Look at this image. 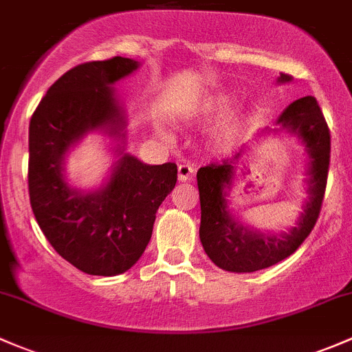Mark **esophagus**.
Listing matches in <instances>:
<instances>
[{
  "label": "esophagus",
  "instance_id": "1",
  "mask_svg": "<svg viewBox=\"0 0 352 352\" xmlns=\"http://www.w3.org/2000/svg\"><path fill=\"white\" fill-rule=\"evenodd\" d=\"M196 176V166L190 164V162H184V164H179L177 168V179L181 183H190V181H195Z\"/></svg>",
  "mask_w": 352,
  "mask_h": 352
}]
</instances>
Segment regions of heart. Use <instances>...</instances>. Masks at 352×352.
Here are the masks:
<instances>
[{
  "instance_id": "heart-1",
  "label": "heart",
  "mask_w": 352,
  "mask_h": 352,
  "mask_svg": "<svg viewBox=\"0 0 352 352\" xmlns=\"http://www.w3.org/2000/svg\"><path fill=\"white\" fill-rule=\"evenodd\" d=\"M236 104V96L232 92H214L211 96H208L205 100L199 102L198 107L192 111L191 119H195L196 122H211V120L220 119ZM248 124H250V116L247 112H233L232 116L226 117L225 120L218 126V129L214 131L213 139H211V146L214 151L221 154H228L232 151H235L238 146L241 144L245 138V132L248 129ZM157 131L161 132L164 138H168L169 132L164 126L157 127Z\"/></svg>"
}]
</instances>
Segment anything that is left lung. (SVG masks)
<instances>
[{"label": "left lung", "instance_id": "8db88e82", "mask_svg": "<svg viewBox=\"0 0 352 352\" xmlns=\"http://www.w3.org/2000/svg\"><path fill=\"white\" fill-rule=\"evenodd\" d=\"M289 82H292L290 75L280 74L277 78V84ZM275 124V129H263L233 157V161L210 164L199 169L196 175L201 203L199 240L211 262L226 272L250 274L282 262L300 247L319 218L331 161V134L322 111L314 97H302L292 102L278 116ZM282 130L296 135L306 149L308 199L294 226L287 232H262L243 226L235 219L226 198L231 190L236 168L238 165L243 167V162L246 164L252 142L262 135L278 133Z\"/></svg>", "mask_w": 352, "mask_h": 352}]
</instances>
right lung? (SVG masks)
<instances>
[{"label": "right lung", "instance_id": "1", "mask_svg": "<svg viewBox=\"0 0 352 352\" xmlns=\"http://www.w3.org/2000/svg\"><path fill=\"white\" fill-rule=\"evenodd\" d=\"M141 63L114 56L63 74L30 120L28 190L33 214L60 256L89 275L124 274L144 253L156 211L176 186L175 162L146 164L126 153L127 117L114 85ZM92 131L116 142L111 175L97 190L72 187L69 151Z\"/></svg>", "mask_w": 352, "mask_h": 352}]
</instances>
